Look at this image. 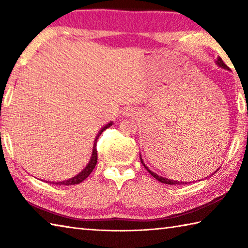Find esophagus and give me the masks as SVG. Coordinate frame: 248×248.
Instances as JSON below:
<instances>
[{"instance_id":"obj_1","label":"esophagus","mask_w":248,"mask_h":248,"mask_svg":"<svg viewBox=\"0 0 248 248\" xmlns=\"http://www.w3.org/2000/svg\"><path fill=\"white\" fill-rule=\"evenodd\" d=\"M132 114V110H131V109H127V110H125V115H131Z\"/></svg>"}]
</instances>
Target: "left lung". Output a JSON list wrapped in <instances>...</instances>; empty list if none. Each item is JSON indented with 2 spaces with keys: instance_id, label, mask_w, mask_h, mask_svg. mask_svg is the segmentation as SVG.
Returning <instances> with one entry per match:
<instances>
[{
  "instance_id": "left-lung-1",
  "label": "left lung",
  "mask_w": 248,
  "mask_h": 248,
  "mask_svg": "<svg viewBox=\"0 0 248 248\" xmlns=\"http://www.w3.org/2000/svg\"><path fill=\"white\" fill-rule=\"evenodd\" d=\"M217 65H220L221 68H224V69H228L229 70V66L226 65L224 62H223V60H222L221 58H217ZM140 159H141V163L142 164H143V166L145 167L146 170H148V171L149 173L153 176L154 178H156L158 182H161V183H163V184H167V185H185V184H187V183H185V182H177V180H171V179H167V178H164V177H162V176H158L157 174H155V173H153V171H151L148 167L145 166V164L143 163V161H142V158H141V155H140ZM217 170H216V173Z\"/></svg>"
}]
</instances>
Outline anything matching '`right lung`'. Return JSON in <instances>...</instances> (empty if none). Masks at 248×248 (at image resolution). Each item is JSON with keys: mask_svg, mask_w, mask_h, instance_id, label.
I'll return each instance as SVG.
<instances>
[{"mask_svg": "<svg viewBox=\"0 0 248 248\" xmlns=\"http://www.w3.org/2000/svg\"><path fill=\"white\" fill-rule=\"evenodd\" d=\"M112 124V123H109L108 124L105 125V127L100 130V131L98 132L97 137H96L95 139V142H94V148H93V153H92V157H91V161L89 164L86 165L85 169H84L81 173L78 174L77 176H74L73 178L71 179H68V180H64V182H60V183H52V184H56V185H66V186H71V185H77V184H79L82 183L84 179L87 178L90 176V174L93 171V170L95 169L96 166V163H97V149H96V143H97V140H98V137L102 134V132L104 131V130H106L107 128L110 127V125Z\"/></svg>", "mask_w": 248, "mask_h": 248, "instance_id": "right-lung-1", "label": "right lung"}]
</instances>
